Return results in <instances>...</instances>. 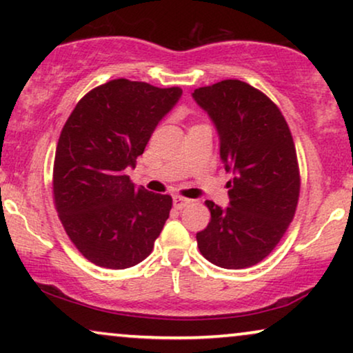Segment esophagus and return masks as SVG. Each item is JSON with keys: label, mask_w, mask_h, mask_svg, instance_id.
Returning <instances> with one entry per match:
<instances>
[{"label": "esophagus", "mask_w": 353, "mask_h": 353, "mask_svg": "<svg viewBox=\"0 0 353 353\" xmlns=\"http://www.w3.org/2000/svg\"><path fill=\"white\" fill-rule=\"evenodd\" d=\"M191 199H186V197H181V196H175L173 197V205L176 207V209H185V207H188L191 204Z\"/></svg>", "instance_id": "34e87169"}]
</instances>
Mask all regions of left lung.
Returning a JSON list of instances; mask_svg holds the SVG:
<instances>
[{"label": "left lung", "instance_id": "obj_1", "mask_svg": "<svg viewBox=\"0 0 353 353\" xmlns=\"http://www.w3.org/2000/svg\"><path fill=\"white\" fill-rule=\"evenodd\" d=\"M220 134V159L233 172L230 207L212 201L210 221L196 234L201 254L216 267L239 270L272 254L296 215L301 170L289 125L267 94L241 80L196 88Z\"/></svg>", "mask_w": 353, "mask_h": 353}]
</instances>
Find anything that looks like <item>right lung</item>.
<instances>
[{"label": "right lung", "instance_id": "1", "mask_svg": "<svg viewBox=\"0 0 353 353\" xmlns=\"http://www.w3.org/2000/svg\"><path fill=\"white\" fill-rule=\"evenodd\" d=\"M180 86L115 79L88 91L67 119L52 167V199L79 252L103 268L143 262L172 210V197L137 188V165Z\"/></svg>", "mask_w": 353, "mask_h": 353}]
</instances>
